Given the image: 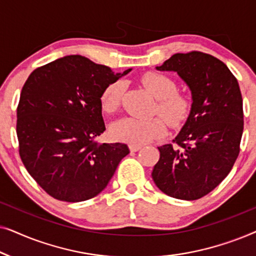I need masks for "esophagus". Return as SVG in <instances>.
Segmentation results:
<instances>
[{"mask_svg":"<svg viewBox=\"0 0 256 256\" xmlns=\"http://www.w3.org/2000/svg\"><path fill=\"white\" fill-rule=\"evenodd\" d=\"M142 148L141 144H129V149H130V152H138Z\"/></svg>","mask_w":256,"mask_h":256,"instance_id":"1","label":"esophagus"}]
</instances>
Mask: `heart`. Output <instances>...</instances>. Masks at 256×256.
<instances>
[{
    "label": "heart",
    "mask_w": 256,
    "mask_h": 256,
    "mask_svg": "<svg viewBox=\"0 0 256 256\" xmlns=\"http://www.w3.org/2000/svg\"><path fill=\"white\" fill-rule=\"evenodd\" d=\"M142 85L157 99V110L172 127L180 126L186 120L191 110V101L185 94L176 92V84L169 76L156 72L142 76ZM124 85L121 82H112L101 94V107L106 113L116 110L121 101ZM166 122L158 116L152 118H124L114 122L110 135L115 140L130 144H143L164 135Z\"/></svg>",
    "instance_id": "heart-1"
}]
</instances>
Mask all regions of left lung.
<instances>
[{
    "instance_id": "1",
    "label": "left lung",
    "mask_w": 256,
    "mask_h": 256,
    "mask_svg": "<svg viewBox=\"0 0 256 256\" xmlns=\"http://www.w3.org/2000/svg\"><path fill=\"white\" fill-rule=\"evenodd\" d=\"M157 71L176 72L191 92V110L174 144L158 146L152 177L163 194L196 200L216 188L232 170L244 132L242 96L222 60L194 51L176 54Z\"/></svg>"
}]
</instances>
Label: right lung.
Masks as SVG:
<instances>
[{"label": "right lung", "mask_w": 256, "mask_h": 256, "mask_svg": "<svg viewBox=\"0 0 256 256\" xmlns=\"http://www.w3.org/2000/svg\"><path fill=\"white\" fill-rule=\"evenodd\" d=\"M130 71L114 73L72 54L29 76L17 107L20 156L51 197L68 202L96 197L129 154L124 143H98L94 138L106 130L101 94Z\"/></svg>", "instance_id": "right-lung-1"}]
</instances>
